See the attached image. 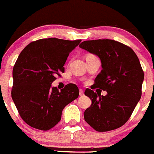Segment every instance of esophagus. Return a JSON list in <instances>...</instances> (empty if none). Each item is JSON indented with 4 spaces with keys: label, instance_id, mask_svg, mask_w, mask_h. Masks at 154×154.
<instances>
[{
    "label": "esophagus",
    "instance_id": "1",
    "mask_svg": "<svg viewBox=\"0 0 154 154\" xmlns=\"http://www.w3.org/2000/svg\"><path fill=\"white\" fill-rule=\"evenodd\" d=\"M79 95H80V97H83V96H84V91H83V90H80V91H79Z\"/></svg>",
    "mask_w": 154,
    "mask_h": 154
}]
</instances>
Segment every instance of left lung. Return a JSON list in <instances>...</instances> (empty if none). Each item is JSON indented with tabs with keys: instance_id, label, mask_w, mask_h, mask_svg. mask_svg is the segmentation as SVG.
I'll use <instances>...</instances> for the list:
<instances>
[{
	"instance_id": "8db88e82",
	"label": "left lung",
	"mask_w": 154,
	"mask_h": 154,
	"mask_svg": "<svg viewBox=\"0 0 154 154\" xmlns=\"http://www.w3.org/2000/svg\"><path fill=\"white\" fill-rule=\"evenodd\" d=\"M79 46L100 58L103 69L94 86L107 92L101 96L85 90L92 104L84 112V119L99 132L122 127L141 97L144 74L137 54L128 45L111 39L88 40Z\"/></svg>"
}]
</instances>
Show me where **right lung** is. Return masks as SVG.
Segmentation results:
<instances>
[{
	"instance_id": "right-lung-1",
	"label": "right lung",
	"mask_w": 154,
	"mask_h": 154,
	"mask_svg": "<svg viewBox=\"0 0 154 154\" xmlns=\"http://www.w3.org/2000/svg\"><path fill=\"white\" fill-rule=\"evenodd\" d=\"M80 39L42 38L29 43L13 69L11 97L23 120L31 127L48 131L59 122L64 108L78 97L79 89L68 84L58 91L51 87L56 76Z\"/></svg>"
}]
</instances>
